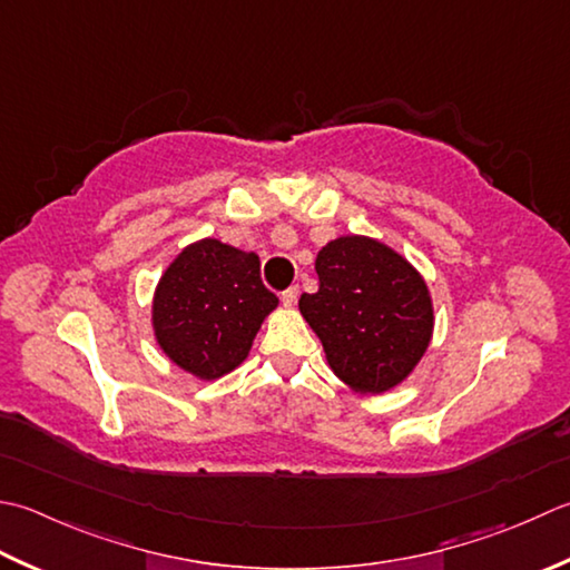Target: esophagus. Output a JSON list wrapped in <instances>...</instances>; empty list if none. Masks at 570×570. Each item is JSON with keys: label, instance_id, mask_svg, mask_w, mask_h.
I'll return each instance as SVG.
<instances>
[{"label": "esophagus", "instance_id": "esophagus-1", "mask_svg": "<svg viewBox=\"0 0 570 570\" xmlns=\"http://www.w3.org/2000/svg\"><path fill=\"white\" fill-rule=\"evenodd\" d=\"M282 301H284V306H296V301H298V286H288L286 292H282Z\"/></svg>", "mask_w": 570, "mask_h": 570}]
</instances>
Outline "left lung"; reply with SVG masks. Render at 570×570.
Here are the masks:
<instances>
[{
    "mask_svg": "<svg viewBox=\"0 0 570 570\" xmlns=\"http://www.w3.org/2000/svg\"><path fill=\"white\" fill-rule=\"evenodd\" d=\"M318 292L298 308L326 351L331 371L361 395H381L415 371L432 341L425 278L387 244L348 234L316 256Z\"/></svg>",
    "mask_w": 570,
    "mask_h": 570,
    "instance_id": "left-lung-1",
    "label": "left lung"
}]
</instances>
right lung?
<instances>
[{
    "mask_svg": "<svg viewBox=\"0 0 570 570\" xmlns=\"http://www.w3.org/2000/svg\"><path fill=\"white\" fill-rule=\"evenodd\" d=\"M278 306L262 284L259 256L199 239L175 256L153 296V331L163 353L199 381L232 373Z\"/></svg>",
    "mask_w": 570,
    "mask_h": 570,
    "instance_id": "obj_1",
    "label": "right lung"
}]
</instances>
